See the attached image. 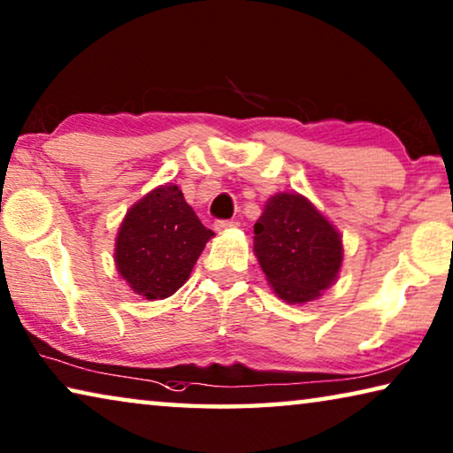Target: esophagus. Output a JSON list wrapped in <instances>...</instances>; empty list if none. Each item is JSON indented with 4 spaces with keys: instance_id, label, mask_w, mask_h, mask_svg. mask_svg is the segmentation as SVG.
<instances>
[{
    "instance_id": "obj_1",
    "label": "esophagus",
    "mask_w": 453,
    "mask_h": 453,
    "mask_svg": "<svg viewBox=\"0 0 453 453\" xmlns=\"http://www.w3.org/2000/svg\"><path fill=\"white\" fill-rule=\"evenodd\" d=\"M213 227L218 229V232H226V229H232V227H238V221L234 219H218L213 224Z\"/></svg>"
}]
</instances>
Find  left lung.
<instances>
[{"mask_svg": "<svg viewBox=\"0 0 453 453\" xmlns=\"http://www.w3.org/2000/svg\"><path fill=\"white\" fill-rule=\"evenodd\" d=\"M254 254L268 285L291 305L313 301L342 268V235L299 193H276L254 224Z\"/></svg>", "mask_w": 453, "mask_h": 453, "instance_id": "left-lung-1", "label": "left lung"}]
</instances>
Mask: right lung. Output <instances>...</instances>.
I'll list each match as a JSON object with an SVG mask.
<instances>
[{"label":"right lung","instance_id":"add662e5","mask_svg":"<svg viewBox=\"0 0 453 453\" xmlns=\"http://www.w3.org/2000/svg\"><path fill=\"white\" fill-rule=\"evenodd\" d=\"M211 229L201 224L177 185H160L127 209L116 238V266L148 301L177 293L203 252Z\"/></svg>","mask_w":453,"mask_h":453}]
</instances>
